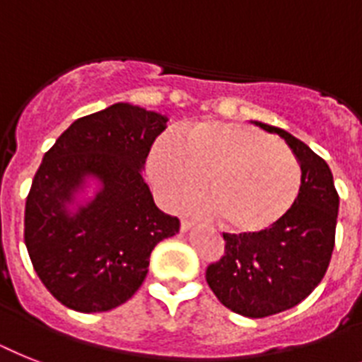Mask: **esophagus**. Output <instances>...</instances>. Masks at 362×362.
<instances>
[{"label":"esophagus","mask_w":362,"mask_h":362,"mask_svg":"<svg viewBox=\"0 0 362 362\" xmlns=\"http://www.w3.org/2000/svg\"><path fill=\"white\" fill-rule=\"evenodd\" d=\"M191 228H193V223L187 221V219H182L180 230H182V232H187V230H191Z\"/></svg>","instance_id":"34e87169"}]
</instances>
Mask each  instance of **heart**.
Wrapping results in <instances>:
<instances>
[{
    "instance_id": "1",
    "label": "heart",
    "mask_w": 362,
    "mask_h": 362,
    "mask_svg": "<svg viewBox=\"0 0 362 362\" xmlns=\"http://www.w3.org/2000/svg\"><path fill=\"white\" fill-rule=\"evenodd\" d=\"M148 173L161 199L175 204L202 187L184 208L197 216L221 214L243 232L272 227L293 206L301 189L298 158L272 135L232 122H195L182 137L161 135L148 156Z\"/></svg>"
}]
</instances>
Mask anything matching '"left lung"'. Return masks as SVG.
Masks as SVG:
<instances>
[{
  "mask_svg": "<svg viewBox=\"0 0 362 362\" xmlns=\"http://www.w3.org/2000/svg\"><path fill=\"white\" fill-rule=\"evenodd\" d=\"M301 165V189L277 223L260 232L223 234L225 257L206 269V283L232 313L266 318L301 303L327 272L334 249L339 193L331 169L303 141L277 126Z\"/></svg>",
  "mask_w": 362,
  "mask_h": 362,
  "instance_id": "obj_1",
  "label": "left lung"
}]
</instances>
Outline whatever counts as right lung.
Segmentation results:
<instances>
[{
    "instance_id": "right-lung-1",
    "label": "right lung",
    "mask_w": 362,
    "mask_h": 362,
    "mask_svg": "<svg viewBox=\"0 0 362 362\" xmlns=\"http://www.w3.org/2000/svg\"><path fill=\"white\" fill-rule=\"evenodd\" d=\"M167 117L113 104L74 120L42 158L25 201L23 240L42 284L64 307L105 313L145 281L152 249L180 230L141 171ZM90 180L95 197L77 195Z\"/></svg>"
}]
</instances>
